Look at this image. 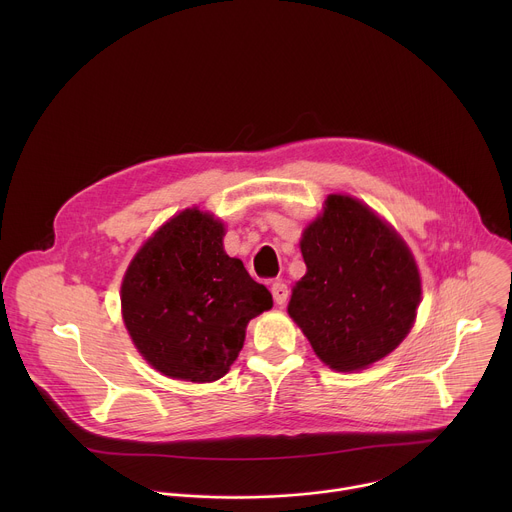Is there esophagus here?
<instances>
[{"mask_svg": "<svg viewBox=\"0 0 512 512\" xmlns=\"http://www.w3.org/2000/svg\"><path fill=\"white\" fill-rule=\"evenodd\" d=\"M271 294H273V300L277 306H285L287 304V298H289V289L283 281H275L271 285Z\"/></svg>", "mask_w": 512, "mask_h": 512, "instance_id": "1", "label": "esophagus"}]
</instances>
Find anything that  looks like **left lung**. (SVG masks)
Wrapping results in <instances>:
<instances>
[{"instance_id":"obj_1","label":"left lung","mask_w":512,"mask_h":512,"mask_svg":"<svg viewBox=\"0 0 512 512\" xmlns=\"http://www.w3.org/2000/svg\"><path fill=\"white\" fill-rule=\"evenodd\" d=\"M306 275L287 314L338 373L371 367L409 334L421 302L415 259L367 204L330 194L300 241Z\"/></svg>"}]
</instances>
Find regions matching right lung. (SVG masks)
I'll return each mask as SVG.
<instances>
[{
  "label": "right lung",
  "instance_id": "1",
  "mask_svg": "<svg viewBox=\"0 0 512 512\" xmlns=\"http://www.w3.org/2000/svg\"><path fill=\"white\" fill-rule=\"evenodd\" d=\"M225 225L186 208L131 259L121 283L125 328L156 371L212 383L237 360L249 320L273 306L241 259L223 247Z\"/></svg>",
  "mask_w": 512,
  "mask_h": 512
}]
</instances>
